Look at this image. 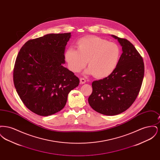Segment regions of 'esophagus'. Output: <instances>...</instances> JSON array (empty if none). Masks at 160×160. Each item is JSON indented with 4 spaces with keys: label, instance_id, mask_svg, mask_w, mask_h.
<instances>
[{
    "label": "esophagus",
    "instance_id": "obj_1",
    "mask_svg": "<svg viewBox=\"0 0 160 160\" xmlns=\"http://www.w3.org/2000/svg\"><path fill=\"white\" fill-rule=\"evenodd\" d=\"M80 84H84L86 83V80L84 78H80Z\"/></svg>",
    "mask_w": 160,
    "mask_h": 160
}]
</instances>
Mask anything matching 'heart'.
Here are the masks:
<instances>
[{"label": "heart", "mask_w": 160, "mask_h": 160, "mask_svg": "<svg viewBox=\"0 0 160 160\" xmlns=\"http://www.w3.org/2000/svg\"><path fill=\"white\" fill-rule=\"evenodd\" d=\"M77 50L69 48L65 53V60L69 69L81 71L88 63L86 72L97 78L112 74L116 68L121 57V49L116 43L98 37H86L77 42Z\"/></svg>", "instance_id": "b5f03b06"}]
</instances>
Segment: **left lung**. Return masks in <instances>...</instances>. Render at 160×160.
I'll return each instance as SVG.
<instances>
[{
  "mask_svg": "<svg viewBox=\"0 0 160 160\" xmlns=\"http://www.w3.org/2000/svg\"><path fill=\"white\" fill-rule=\"evenodd\" d=\"M112 36L122 46L119 63L109 76L92 82V93L88 98L94 110L108 116L120 114L133 104L145 72L143 58L135 47L125 38Z\"/></svg>",
  "mask_w": 160,
  "mask_h": 160,
  "instance_id": "8db88e82",
  "label": "left lung"
}]
</instances>
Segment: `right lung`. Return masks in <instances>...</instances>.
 <instances>
[{"mask_svg": "<svg viewBox=\"0 0 160 160\" xmlns=\"http://www.w3.org/2000/svg\"><path fill=\"white\" fill-rule=\"evenodd\" d=\"M71 33H51L28 41L15 60L13 80L23 104L47 116L65 107L69 92L78 86L74 74L62 66Z\"/></svg>", "mask_w": 160, "mask_h": 160, "instance_id": "right-lung-1", "label": "right lung"}]
</instances>
